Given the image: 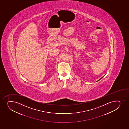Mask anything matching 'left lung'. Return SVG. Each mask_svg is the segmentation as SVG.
<instances>
[{"mask_svg":"<svg viewBox=\"0 0 129 129\" xmlns=\"http://www.w3.org/2000/svg\"><path fill=\"white\" fill-rule=\"evenodd\" d=\"M102 78H103V77H102Z\"/></svg>","mask_w":129,"mask_h":129,"instance_id":"obj_1","label":"left lung"}]
</instances>
